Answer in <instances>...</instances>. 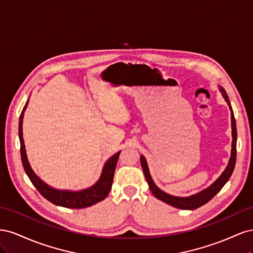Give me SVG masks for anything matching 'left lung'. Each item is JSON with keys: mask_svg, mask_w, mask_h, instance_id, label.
I'll return each instance as SVG.
<instances>
[{"mask_svg": "<svg viewBox=\"0 0 253 253\" xmlns=\"http://www.w3.org/2000/svg\"><path fill=\"white\" fill-rule=\"evenodd\" d=\"M219 90L221 91V94H223V97L225 98V100L227 101L229 108H230L231 111V126H232V150H231V157L230 160H229V164L226 168V170L223 172L218 179L213 183L212 186H210L208 189H206L202 192L197 193L195 195L192 196H189V197H176V196H172L165 193L164 191H162L160 189H158L154 181L152 180V177L150 175L149 172V168L147 165V162H145V158L143 156H140V163H141V167H142V170L145 176V179H147L148 183H149V187L152 191V193L155 195V197H157L158 200L163 201L167 204H169L175 208H178V209H183V210H194L200 208L203 205L207 204L209 201H211L212 198L215 196L220 189L225 186V183L229 180V178L231 177L232 172L234 170V167H235V162H236V125H235V118H234V114L233 111L231 109V104L230 101H229L228 99V95L226 93V90L223 87H219Z\"/></svg>", "mask_w": 253, "mask_h": 253, "instance_id": "8db88e82", "label": "left lung"}]
</instances>
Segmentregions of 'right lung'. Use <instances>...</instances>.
<instances>
[{"mask_svg":"<svg viewBox=\"0 0 253 253\" xmlns=\"http://www.w3.org/2000/svg\"><path fill=\"white\" fill-rule=\"evenodd\" d=\"M28 104V101L26 102L25 106L23 108V111L20 115V121H19V137H20V143H21V158L22 164L24 167V170L30 181L33 182V185L39 191L43 197L46 198L50 203L55 204L57 206L65 207V208L71 209H81L86 208V207L93 206L99 202L103 201L104 198L109 195L112 183L114 179L115 169H116V165L118 162V158L120 155V152L117 154H115L113 157H111L106 164L104 165L103 171L101 174V177L97 181V183L86 190L79 191V192H72V191H60L55 190L47 186L46 183L43 182L38 176L34 173L32 168L29 166V163L27 160L26 152H25V144L24 139H23V116H24V112L26 110V106Z\"/></svg>","mask_w":253,"mask_h":253,"instance_id":"obj_1","label":"right lung"}]
</instances>
